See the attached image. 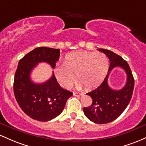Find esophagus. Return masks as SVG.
Instances as JSON below:
<instances>
[{
	"mask_svg": "<svg viewBox=\"0 0 146 146\" xmlns=\"http://www.w3.org/2000/svg\"><path fill=\"white\" fill-rule=\"evenodd\" d=\"M73 95H74V96H75V97H80L82 95L81 93H78V92H73Z\"/></svg>",
	"mask_w": 146,
	"mask_h": 146,
	"instance_id": "obj_1",
	"label": "esophagus"
}]
</instances>
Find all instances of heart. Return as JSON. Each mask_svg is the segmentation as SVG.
<instances>
[{
	"label": "heart",
	"mask_w": 146,
	"mask_h": 146,
	"mask_svg": "<svg viewBox=\"0 0 146 146\" xmlns=\"http://www.w3.org/2000/svg\"><path fill=\"white\" fill-rule=\"evenodd\" d=\"M109 61L104 53L75 51L66 56L64 64H58L54 73L58 83L64 88H70L76 80L88 89L101 84L108 71Z\"/></svg>",
	"instance_id": "b5f03b06"
}]
</instances>
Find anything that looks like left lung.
<instances>
[{
	"mask_svg": "<svg viewBox=\"0 0 146 146\" xmlns=\"http://www.w3.org/2000/svg\"><path fill=\"white\" fill-rule=\"evenodd\" d=\"M108 56L110 66L108 74L98 88L87 93L93 100L92 105L84 108V115L90 121L99 124L108 123L121 115L128 106L133 93L135 80L128 64L119 55L104 48H99ZM115 68H120L127 74V81L123 87L113 90L108 84L109 75Z\"/></svg>",
	"mask_w": 146,
	"mask_h": 146,
	"instance_id": "left-lung-1",
	"label": "left lung"
}]
</instances>
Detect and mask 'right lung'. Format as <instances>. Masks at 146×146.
I'll return each instance as SVG.
<instances>
[{
    "mask_svg": "<svg viewBox=\"0 0 146 146\" xmlns=\"http://www.w3.org/2000/svg\"><path fill=\"white\" fill-rule=\"evenodd\" d=\"M60 56V49L36 48L20 60L15 73V98L23 112L33 119L47 121L61 114L73 93L62 88L54 73L43 82H35L31 73L40 63L45 62L52 68Z\"/></svg>",
    "mask_w": 146,
    "mask_h": 146,
    "instance_id": "1",
    "label": "right lung"
}]
</instances>
